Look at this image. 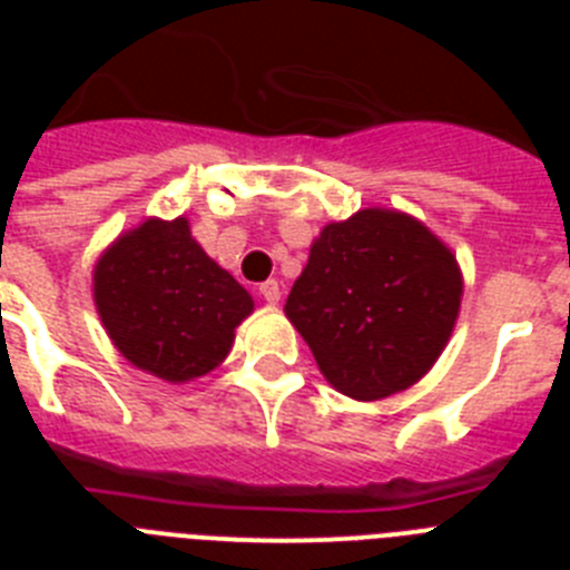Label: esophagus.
Returning a JSON list of instances; mask_svg holds the SVG:
<instances>
[{
    "label": "esophagus",
    "instance_id": "34e87169",
    "mask_svg": "<svg viewBox=\"0 0 570 570\" xmlns=\"http://www.w3.org/2000/svg\"><path fill=\"white\" fill-rule=\"evenodd\" d=\"M259 294H262V299L268 302V305H276V302H279V299H282L279 282H276V279H268V282H262V285H259Z\"/></svg>",
    "mask_w": 570,
    "mask_h": 570
}]
</instances>
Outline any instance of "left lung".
Returning <instances> with one entry per match:
<instances>
[{"label": "left lung", "instance_id": "obj_1", "mask_svg": "<svg viewBox=\"0 0 570 570\" xmlns=\"http://www.w3.org/2000/svg\"><path fill=\"white\" fill-rule=\"evenodd\" d=\"M456 256L414 216L365 208L322 228L285 316L325 380L360 402L431 371L460 316Z\"/></svg>", "mask_w": 570, "mask_h": 570}]
</instances>
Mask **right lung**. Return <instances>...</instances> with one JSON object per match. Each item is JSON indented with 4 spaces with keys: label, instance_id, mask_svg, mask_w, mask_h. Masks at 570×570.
Listing matches in <instances>:
<instances>
[{
    "label": "right lung",
    "instance_id": "1",
    "mask_svg": "<svg viewBox=\"0 0 570 570\" xmlns=\"http://www.w3.org/2000/svg\"><path fill=\"white\" fill-rule=\"evenodd\" d=\"M94 302L116 351L165 382L205 376L254 311L239 282L190 236L185 216L145 219L99 256Z\"/></svg>",
    "mask_w": 570,
    "mask_h": 570
}]
</instances>
